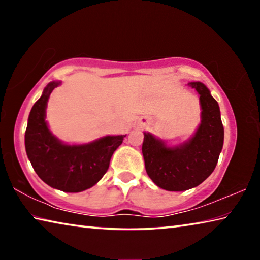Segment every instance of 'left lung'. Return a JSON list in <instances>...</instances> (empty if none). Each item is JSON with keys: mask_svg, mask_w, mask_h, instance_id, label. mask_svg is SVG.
<instances>
[{"mask_svg": "<svg viewBox=\"0 0 260 260\" xmlns=\"http://www.w3.org/2000/svg\"><path fill=\"white\" fill-rule=\"evenodd\" d=\"M200 94L202 124L189 142L167 148L144 133L142 153L146 171L158 187L182 191L199 186L213 172L223 144V126L218 102L202 82H190Z\"/></svg>", "mask_w": 260, "mask_h": 260, "instance_id": "obj_1", "label": "left lung"}]
</instances>
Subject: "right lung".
I'll use <instances>...</instances> for the list:
<instances>
[{
    "label": "right lung",
    "mask_w": 260,
    "mask_h": 260,
    "mask_svg": "<svg viewBox=\"0 0 260 260\" xmlns=\"http://www.w3.org/2000/svg\"><path fill=\"white\" fill-rule=\"evenodd\" d=\"M59 82H50L34 103L25 132V148L33 169L50 187L79 192L93 187L107 173L110 159L126 135L105 136L83 146H67L48 129L47 101Z\"/></svg>",
    "instance_id": "right-lung-1"
}]
</instances>
